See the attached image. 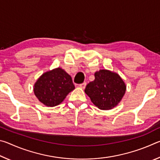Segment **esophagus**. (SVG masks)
I'll list each match as a JSON object with an SVG mask.
<instances>
[{
    "label": "esophagus",
    "mask_w": 160,
    "mask_h": 160,
    "mask_svg": "<svg viewBox=\"0 0 160 160\" xmlns=\"http://www.w3.org/2000/svg\"><path fill=\"white\" fill-rule=\"evenodd\" d=\"M86 84H87L86 82H83L82 84H80V85H79L80 88H82V89H85V87H86Z\"/></svg>",
    "instance_id": "34e87169"
}]
</instances>
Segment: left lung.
I'll return each instance as SVG.
<instances>
[{"mask_svg": "<svg viewBox=\"0 0 160 160\" xmlns=\"http://www.w3.org/2000/svg\"><path fill=\"white\" fill-rule=\"evenodd\" d=\"M94 77L85 90L91 102L102 110H109L117 106L126 90L120 75L109 70H99L94 72Z\"/></svg>", "mask_w": 160, "mask_h": 160, "instance_id": "left-lung-1", "label": "left lung"}]
</instances>
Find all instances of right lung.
<instances>
[{
	"label": "right lung",
	"instance_id": "add662e5",
	"mask_svg": "<svg viewBox=\"0 0 160 160\" xmlns=\"http://www.w3.org/2000/svg\"><path fill=\"white\" fill-rule=\"evenodd\" d=\"M74 89L71 76L61 68H57L38 78L34 85V93L43 104L53 107L60 104Z\"/></svg>",
	"mask_w": 160,
	"mask_h": 160
}]
</instances>
